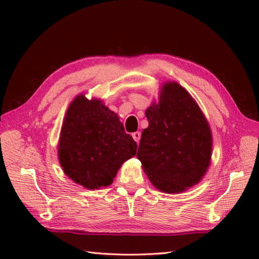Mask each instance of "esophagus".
<instances>
[{
	"label": "esophagus",
	"mask_w": 259,
	"mask_h": 259,
	"mask_svg": "<svg viewBox=\"0 0 259 259\" xmlns=\"http://www.w3.org/2000/svg\"><path fill=\"white\" fill-rule=\"evenodd\" d=\"M133 138H134V140L137 142V144H139L140 138H141L140 131H137V133H134V134H133Z\"/></svg>",
	"instance_id": "1"
}]
</instances>
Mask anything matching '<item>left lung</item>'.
I'll return each mask as SVG.
<instances>
[{"label":"left lung","mask_w":259,"mask_h":259,"mask_svg":"<svg viewBox=\"0 0 259 259\" xmlns=\"http://www.w3.org/2000/svg\"><path fill=\"white\" fill-rule=\"evenodd\" d=\"M146 117L149 126L142 131L137 157L152 185L176 194L198 184L210 162L212 142L194 99L178 83L168 82Z\"/></svg>","instance_id":"8db88e82"}]
</instances>
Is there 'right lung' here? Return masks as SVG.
Segmentation results:
<instances>
[{
    "mask_svg": "<svg viewBox=\"0 0 259 259\" xmlns=\"http://www.w3.org/2000/svg\"><path fill=\"white\" fill-rule=\"evenodd\" d=\"M137 152L118 115L99 100L76 97L65 114L59 144L64 174L88 189L112 184L118 169Z\"/></svg>",
    "mask_w": 259,
    "mask_h": 259,
    "instance_id": "1",
    "label": "right lung"
}]
</instances>
